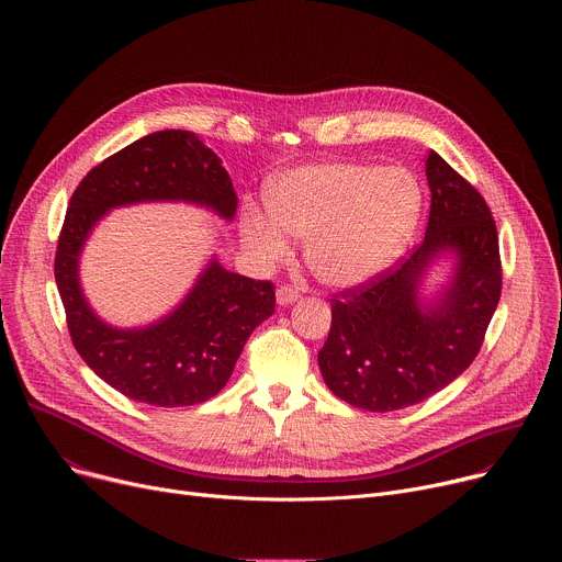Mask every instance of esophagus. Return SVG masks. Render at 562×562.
Masks as SVG:
<instances>
[{
	"instance_id": "34e87169",
	"label": "esophagus",
	"mask_w": 562,
	"mask_h": 562,
	"mask_svg": "<svg viewBox=\"0 0 562 562\" xmlns=\"http://www.w3.org/2000/svg\"><path fill=\"white\" fill-rule=\"evenodd\" d=\"M297 289L295 286H291V284H282L280 289H278V304H291V302H295L297 300Z\"/></svg>"
}]
</instances>
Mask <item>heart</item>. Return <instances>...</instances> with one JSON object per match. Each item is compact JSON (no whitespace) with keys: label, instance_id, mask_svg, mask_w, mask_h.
<instances>
[{"label":"heart","instance_id":"b5f03b06","mask_svg":"<svg viewBox=\"0 0 562 562\" xmlns=\"http://www.w3.org/2000/svg\"><path fill=\"white\" fill-rule=\"evenodd\" d=\"M269 215L247 211V245L267 260L289 251L286 233L306 239V265L317 280L353 286L397 258L412 237L423 189L403 169L331 162L293 169L265 193Z\"/></svg>","mask_w":562,"mask_h":562}]
</instances>
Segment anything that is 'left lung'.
<instances>
[{"label": "left lung", "mask_w": 562, "mask_h": 562, "mask_svg": "<svg viewBox=\"0 0 562 562\" xmlns=\"http://www.w3.org/2000/svg\"><path fill=\"white\" fill-rule=\"evenodd\" d=\"M425 167V237L405 258L331 297V331L317 353L327 386L364 412L405 409L453 382L483 347L503 291L498 231L485 198L436 150ZM445 250L459 256L454 280L423 312L417 286Z\"/></svg>", "instance_id": "1"}]
</instances>
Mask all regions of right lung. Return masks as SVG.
Here are the masks:
<instances>
[{"label":"right lung","mask_w":562,"mask_h":562,"mask_svg":"<svg viewBox=\"0 0 562 562\" xmlns=\"http://www.w3.org/2000/svg\"><path fill=\"white\" fill-rule=\"evenodd\" d=\"M187 200L235 215L237 198L220 157L191 131H157L91 169L75 189L59 231L55 282L77 353L113 389L155 407H191L228 382L245 342L276 311V286L222 269L215 260L187 300L146 329H113L87 304L77 262L109 209Z\"/></svg>","instance_id":"right-lung-1"}]
</instances>
